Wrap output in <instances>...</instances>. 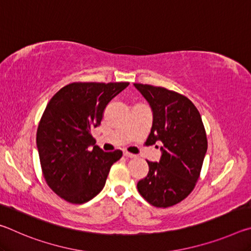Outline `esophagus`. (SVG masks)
Returning a JSON list of instances; mask_svg holds the SVG:
<instances>
[{
	"mask_svg": "<svg viewBox=\"0 0 251 251\" xmlns=\"http://www.w3.org/2000/svg\"><path fill=\"white\" fill-rule=\"evenodd\" d=\"M124 156L126 158H135V155L134 154H130L128 151H124Z\"/></svg>",
	"mask_w": 251,
	"mask_h": 251,
	"instance_id": "obj_1",
	"label": "esophagus"
}]
</instances>
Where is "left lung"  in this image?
Wrapping results in <instances>:
<instances>
[{"mask_svg": "<svg viewBox=\"0 0 251 251\" xmlns=\"http://www.w3.org/2000/svg\"><path fill=\"white\" fill-rule=\"evenodd\" d=\"M134 86L152 112L146 144L161 145L159 161L147 160L150 172L137 182V189L152 206L176 205L192 193L201 171L207 151L201 116L192 101L176 92L151 85Z\"/></svg>", "mask_w": 251, "mask_h": 251, "instance_id": "1", "label": "left lung"}]
</instances>
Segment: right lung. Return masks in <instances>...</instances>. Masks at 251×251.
Wrapping results in <instances>:
<instances>
[{"label":"right lung","mask_w":251,"mask_h":251,"mask_svg":"<svg viewBox=\"0 0 251 251\" xmlns=\"http://www.w3.org/2000/svg\"><path fill=\"white\" fill-rule=\"evenodd\" d=\"M129 83H72L55 94L36 133L42 172L59 197L83 203L104 188L112 165L123 156L95 145L91 130L100 125L106 106Z\"/></svg>","instance_id":"obj_1"}]
</instances>
